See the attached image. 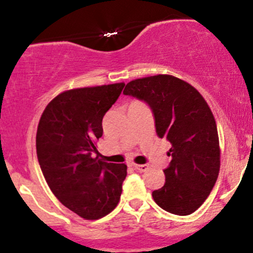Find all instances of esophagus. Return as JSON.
Here are the masks:
<instances>
[{"label":"esophagus","instance_id":"esophagus-1","mask_svg":"<svg viewBox=\"0 0 253 253\" xmlns=\"http://www.w3.org/2000/svg\"><path fill=\"white\" fill-rule=\"evenodd\" d=\"M132 167L136 171H140V172H145V171L149 170V165L147 164H132Z\"/></svg>","mask_w":253,"mask_h":253}]
</instances>
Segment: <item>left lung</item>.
I'll use <instances>...</instances> for the list:
<instances>
[{
	"label": "left lung",
	"mask_w": 253,
	"mask_h": 253,
	"mask_svg": "<svg viewBox=\"0 0 253 253\" xmlns=\"http://www.w3.org/2000/svg\"><path fill=\"white\" fill-rule=\"evenodd\" d=\"M125 95L149 104L156 133L170 141L165 183L152 197L164 211L189 215L205 202L220 170L216 124L202 95L189 83L170 75L138 78Z\"/></svg>",
	"instance_id": "left-lung-1"
}]
</instances>
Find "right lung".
I'll return each mask as SVG.
<instances>
[{
  "instance_id": "right-lung-1",
  "label": "right lung",
  "mask_w": 253,
  "mask_h": 253,
  "mask_svg": "<svg viewBox=\"0 0 253 253\" xmlns=\"http://www.w3.org/2000/svg\"><path fill=\"white\" fill-rule=\"evenodd\" d=\"M125 84L64 91L43 110L37 130L40 169L54 196L86 220L103 217L117 207L127 175L125 164L100 161L95 143L102 119Z\"/></svg>"
}]
</instances>
